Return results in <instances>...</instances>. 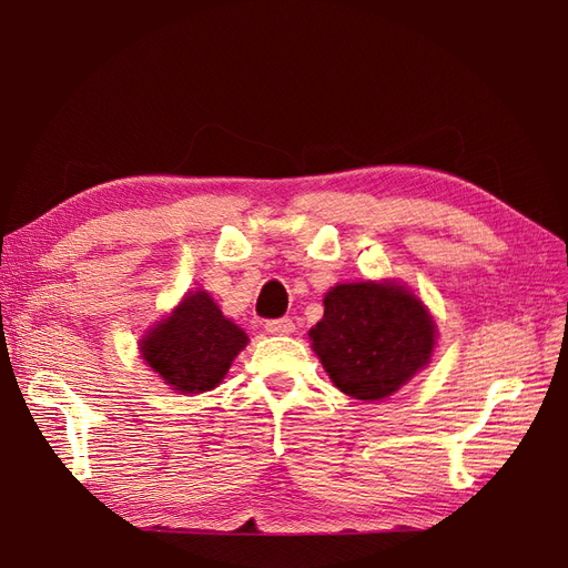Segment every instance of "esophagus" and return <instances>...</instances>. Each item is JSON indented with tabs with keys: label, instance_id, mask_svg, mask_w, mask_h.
Segmentation results:
<instances>
[{
	"label": "esophagus",
	"instance_id": "34e87169",
	"mask_svg": "<svg viewBox=\"0 0 568 568\" xmlns=\"http://www.w3.org/2000/svg\"><path fill=\"white\" fill-rule=\"evenodd\" d=\"M265 329H267L270 334H274V336H288V334L296 332V324H294V320H288V317L267 320V322H265Z\"/></svg>",
	"mask_w": 568,
	"mask_h": 568
}]
</instances>
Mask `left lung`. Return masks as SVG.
I'll return each mask as SVG.
<instances>
[{
	"label": "left lung",
	"mask_w": 568,
	"mask_h": 568,
	"mask_svg": "<svg viewBox=\"0 0 568 568\" xmlns=\"http://www.w3.org/2000/svg\"><path fill=\"white\" fill-rule=\"evenodd\" d=\"M311 338L336 388L357 400H384L428 365L436 322L398 282H353L324 296Z\"/></svg>",
	"instance_id": "obj_1"
}]
</instances>
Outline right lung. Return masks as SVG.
<instances>
[{
	"label": "right lung",
	"mask_w": 568,
	"mask_h": 568,
	"mask_svg": "<svg viewBox=\"0 0 568 568\" xmlns=\"http://www.w3.org/2000/svg\"><path fill=\"white\" fill-rule=\"evenodd\" d=\"M246 343L244 329L222 315L205 291H189L173 313L146 332L140 353L173 390L203 393L225 379Z\"/></svg>",
	"instance_id": "right-lung-1"
}]
</instances>
